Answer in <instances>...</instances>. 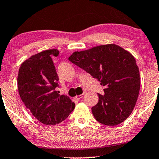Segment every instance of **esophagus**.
Listing matches in <instances>:
<instances>
[{
  "mask_svg": "<svg viewBox=\"0 0 159 159\" xmlns=\"http://www.w3.org/2000/svg\"><path fill=\"white\" fill-rule=\"evenodd\" d=\"M83 95H84V94H81V95H77V96H76V98L78 99V100H80V99H82V98L83 97Z\"/></svg>",
  "mask_w": 159,
  "mask_h": 159,
  "instance_id": "obj_1",
  "label": "esophagus"
}]
</instances>
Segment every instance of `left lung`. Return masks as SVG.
Returning a JSON list of instances; mask_svg holds the SVG:
<instances>
[{
  "mask_svg": "<svg viewBox=\"0 0 159 159\" xmlns=\"http://www.w3.org/2000/svg\"><path fill=\"white\" fill-rule=\"evenodd\" d=\"M69 60L96 78L104 87L98 103L92 107L95 119L116 126L128 118L135 106L140 88V72L134 56L114 44L75 52Z\"/></svg>",
  "mask_w": 159,
  "mask_h": 159,
  "instance_id": "left-lung-1",
  "label": "left lung"
}]
</instances>
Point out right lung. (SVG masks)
I'll return each instance as SVG.
<instances>
[{
	"instance_id": "add662e5",
	"label": "right lung",
	"mask_w": 159,
	"mask_h": 159,
	"mask_svg": "<svg viewBox=\"0 0 159 159\" xmlns=\"http://www.w3.org/2000/svg\"><path fill=\"white\" fill-rule=\"evenodd\" d=\"M57 49H50L32 56L21 64L17 85L21 101L32 114L46 125L65 120L75 107L66 95L56 91L58 77L52 60Z\"/></svg>"
}]
</instances>
